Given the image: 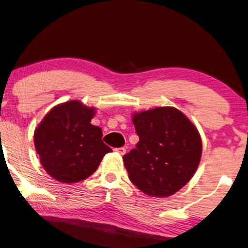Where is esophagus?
<instances>
[{
  "instance_id": "1",
  "label": "esophagus",
  "mask_w": 248,
  "mask_h": 248,
  "mask_svg": "<svg viewBox=\"0 0 248 248\" xmlns=\"http://www.w3.org/2000/svg\"><path fill=\"white\" fill-rule=\"evenodd\" d=\"M117 152L119 153L121 155H124L125 153H126V148L125 147H121V148H117Z\"/></svg>"
}]
</instances>
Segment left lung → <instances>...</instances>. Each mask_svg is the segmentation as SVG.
I'll return each mask as SVG.
<instances>
[{"label":"left lung","mask_w":248,"mask_h":248,"mask_svg":"<svg viewBox=\"0 0 248 248\" xmlns=\"http://www.w3.org/2000/svg\"><path fill=\"white\" fill-rule=\"evenodd\" d=\"M139 142L123 156L129 178L145 194L169 197L198 169L202 142L197 127L173 107H157L132 116Z\"/></svg>","instance_id":"1"}]
</instances>
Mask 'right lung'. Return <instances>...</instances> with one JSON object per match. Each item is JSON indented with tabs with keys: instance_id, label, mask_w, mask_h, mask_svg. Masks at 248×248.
Returning <instances> with one entry per match:
<instances>
[{
	"instance_id": "add662e5",
	"label": "right lung",
	"mask_w": 248,
	"mask_h": 248,
	"mask_svg": "<svg viewBox=\"0 0 248 248\" xmlns=\"http://www.w3.org/2000/svg\"><path fill=\"white\" fill-rule=\"evenodd\" d=\"M94 115L95 108L72 100L54 107L35 129V151L54 179L66 184L80 182L111 152L102 141V130L91 124Z\"/></svg>"
}]
</instances>
